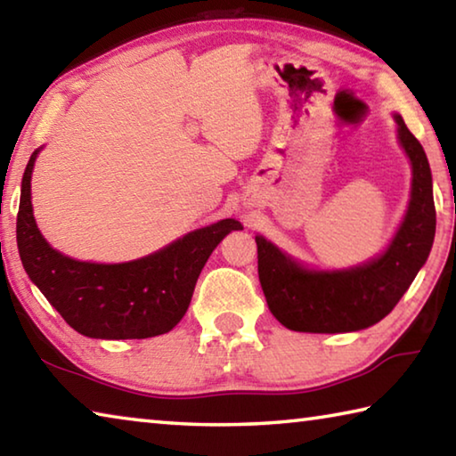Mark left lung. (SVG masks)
Instances as JSON below:
<instances>
[{"label": "left lung", "instance_id": "8db88e82", "mask_svg": "<svg viewBox=\"0 0 456 456\" xmlns=\"http://www.w3.org/2000/svg\"><path fill=\"white\" fill-rule=\"evenodd\" d=\"M396 122L400 144L412 163V195L403 225L382 257L350 272L315 273L256 237L261 289L275 320L288 330L338 334L374 326L395 310L427 261L436 229L432 175L422 144L403 117Z\"/></svg>", "mask_w": 456, "mask_h": 456}]
</instances>
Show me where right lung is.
<instances>
[{"label": "right lung", "mask_w": 456, "mask_h": 456, "mask_svg": "<svg viewBox=\"0 0 456 456\" xmlns=\"http://www.w3.org/2000/svg\"><path fill=\"white\" fill-rule=\"evenodd\" d=\"M32 152L21 181L18 249L21 264L68 326L88 338L142 339L171 331L187 314L200 269L221 239L243 229L223 219L130 264H86L45 243L32 215Z\"/></svg>", "instance_id": "obj_1"}]
</instances>
